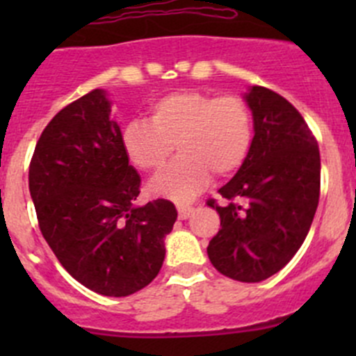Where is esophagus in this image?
Segmentation results:
<instances>
[{
  "instance_id": "34e87169",
  "label": "esophagus",
  "mask_w": 356,
  "mask_h": 356,
  "mask_svg": "<svg viewBox=\"0 0 356 356\" xmlns=\"http://www.w3.org/2000/svg\"><path fill=\"white\" fill-rule=\"evenodd\" d=\"M177 211H179V218H188L189 215L195 211V207H191V204H177Z\"/></svg>"
}]
</instances>
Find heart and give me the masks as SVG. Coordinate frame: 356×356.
Masks as SVG:
<instances>
[{
    "mask_svg": "<svg viewBox=\"0 0 356 356\" xmlns=\"http://www.w3.org/2000/svg\"><path fill=\"white\" fill-rule=\"evenodd\" d=\"M149 120L127 122L122 148L138 170L156 174L172 155L179 158L149 184L156 196L195 198L210 174L227 177L241 168L253 145V115L238 95L215 96L198 89L175 91L149 105Z\"/></svg>",
    "mask_w": 356,
    "mask_h": 356,
    "instance_id": "1",
    "label": "heart"
}]
</instances>
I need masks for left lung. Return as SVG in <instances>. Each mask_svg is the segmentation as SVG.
<instances>
[{"mask_svg": "<svg viewBox=\"0 0 356 356\" xmlns=\"http://www.w3.org/2000/svg\"><path fill=\"white\" fill-rule=\"evenodd\" d=\"M246 102L254 136L238 174L210 198L220 229L208 258L220 274L260 282L281 270L303 245L321 196V153L301 113L286 98L253 86Z\"/></svg>", "mask_w": 356, "mask_h": 356, "instance_id": "obj_1", "label": "left lung"}]
</instances>
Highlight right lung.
Segmentation results:
<instances>
[{"mask_svg":"<svg viewBox=\"0 0 356 356\" xmlns=\"http://www.w3.org/2000/svg\"><path fill=\"white\" fill-rule=\"evenodd\" d=\"M141 177L129 165L105 91L60 110L38 139L29 191L39 229L63 268L95 293L129 296L160 272L177 210L158 198L136 207Z\"/></svg>","mask_w":356,"mask_h":356,"instance_id":"add662e5","label":"right lung"}]
</instances>
